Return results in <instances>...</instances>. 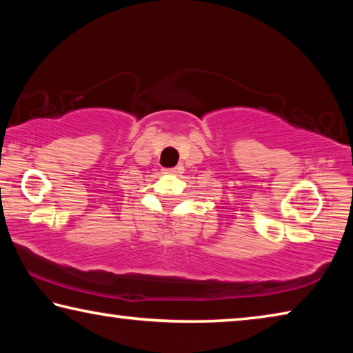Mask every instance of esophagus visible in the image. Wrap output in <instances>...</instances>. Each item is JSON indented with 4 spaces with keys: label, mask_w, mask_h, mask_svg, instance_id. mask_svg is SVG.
I'll list each match as a JSON object with an SVG mask.
<instances>
[{
    "label": "esophagus",
    "mask_w": 353,
    "mask_h": 353,
    "mask_svg": "<svg viewBox=\"0 0 353 353\" xmlns=\"http://www.w3.org/2000/svg\"><path fill=\"white\" fill-rule=\"evenodd\" d=\"M182 171L181 166H176V168H170V170H163L165 174H179Z\"/></svg>",
    "instance_id": "1"
}]
</instances>
